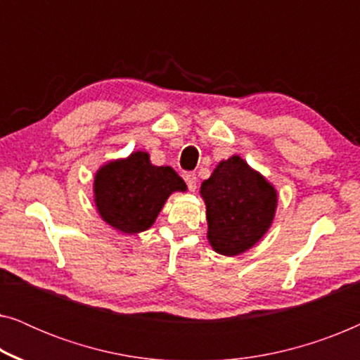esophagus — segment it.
<instances>
[{"label": "esophagus", "mask_w": 360, "mask_h": 360, "mask_svg": "<svg viewBox=\"0 0 360 360\" xmlns=\"http://www.w3.org/2000/svg\"><path fill=\"white\" fill-rule=\"evenodd\" d=\"M184 180H185L186 186H188L191 191L196 188V180H198V179H196V174H193V172H185Z\"/></svg>", "instance_id": "esophagus-1"}]
</instances>
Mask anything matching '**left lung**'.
Here are the masks:
<instances>
[{"instance_id":"obj_1","label":"left lung","mask_w":360,"mask_h":360,"mask_svg":"<svg viewBox=\"0 0 360 360\" xmlns=\"http://www.w3.org/2000/svg\"><path fill=\"white\" fill-rule=\"evenodd\" d=\"M206 203L208 240L216 252L238 255L267 233L277 206V191L240 157L219 162L201 185Z\"/></svg>"}]
</instances>
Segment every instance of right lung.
Masks as SVG:
<instances>
[{
	"instance_id": "add662e5",
	"label": "right lung",
	"mask_w": 360,
	"mask_h": 360,
	"mask_svg": "<svg viewBox=\"0 0 360 360\" xmlns=\"http://www.w3.org/2000/svg\"><path fill=\"white\" fill-rule=\"evenodd\" d=\"M176 190L185 191V181L170 167L152 165L146 152L110 162L95 176V203L101 218L127 234L149 229Z\"/></svg>"
}]
</instances>
